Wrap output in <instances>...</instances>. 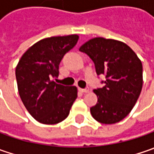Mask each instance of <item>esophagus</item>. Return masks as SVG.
<instances>
[{
  "mask_svg": "<svg viewBox=\"0 0 154 154\" xmlns=\"http://www.w3.org/2000/svg\"><path fill=\"white\" fill-rule=\"evenodd\" d=\"M78 90H79V92H89V88H88V87L84 88V89H83V88H80V87H79V88H78Z\"/></svg>",
  "mask_w": 154,
  "mask_h": 154,
  "instance_id": "34e87169",
  "label": "esophagus"
}]
</instances>
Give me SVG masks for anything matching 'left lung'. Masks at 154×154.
<instances>
[{
  "mask_svg": "<svg viewBox=\"0 0 154 154\" xmlns=\"http://www.w3.org/2000/svg\"><path fill=\"white\" fill-rule=\"evenodd\" d=\"M92 59L97 74L105 75L104 86L94 89L98 102L90 109L92 117L103 124L122 121L132 110L142 84V63L125 43L94 38L80 48Z\"/></svg>",
  "mask_w": 154,
  "mask_h": 154,
  "instance_id": "8db88e82",
  "label": "left lung"
}]
</instances>
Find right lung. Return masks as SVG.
I'll list each match as a JSON object with an SVG mask.
<instances>
[{
	"label": "right lung",
	"mask_w": 154,
	"mask_h": 154,
	"mask_svg": "<svg viewBox=\"0 0 154 154\" xmlns=\"http://www.w3.org/2000/svg\"><path fill=\"white\" fill-rule=\"evenodd\" d=\"M79 39L77 34L41 39L18 62L15 75L22 102L35 120L56 124L68 117L77 98V87L56 83L59 64Z\"/></svg>",
	"instance_id": "obj_1"
}]
</instances>
